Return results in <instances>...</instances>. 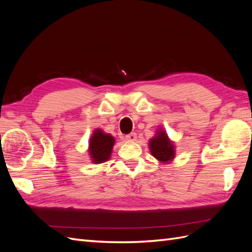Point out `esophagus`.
I'll return each instance as SVG.
<instances>
[{
	"label": "esophagus",
	"mask_w": 252,
	"mask_h": 252,
	"mask_svg": "<svg viewBox=\"0 0 252 252\" xmlns=\"http://www.w3.org/2000/svg\"><path fill=\"white\" fill-rule=\"evenodd\" d=\"M125 139H126L127 141H135V140H136V133H135V132L129 133V134H127V135L125 136Z\"/></svg>",
	"instance_id": "34e87169"
}]
</instances>
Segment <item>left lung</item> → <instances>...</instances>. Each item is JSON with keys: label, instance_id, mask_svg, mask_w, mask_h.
Masks as SVG:
<instances>
[{"label": "left lung", "instance_id": "8db88e82", "mask_svg": "<svg viewBox=\"0 0 252 252\" xmlns=\"http://www.w3.org/2000/svg\"><path fill=\"white\" fill-rule=\"evenodd\" d=\"M149 147L152 156L163 163L174 158V146L164 131H158L155 138L150 140Z\"/></svg>", "mask_w": 252, "mask_h": 252}]
</instances>
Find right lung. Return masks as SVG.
<instances>
[{
  "label": "right lung",
  "mask_w": 252,
  "mask_h": 252,
  "mask_svg": "<svg viewBox=\"0 0 252 252\" xmlns=\"http://www.w3.org/2000/svg\"><path fill=\"white\" fill-rule=\"evenodd\" d=\"M114 139L100 129L95 130L89 142V154L95 164L104 163L110 158Z\"/></svg>",
  "instance_id": "obj_1"
}]
</instances>
